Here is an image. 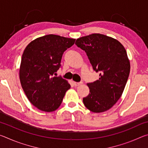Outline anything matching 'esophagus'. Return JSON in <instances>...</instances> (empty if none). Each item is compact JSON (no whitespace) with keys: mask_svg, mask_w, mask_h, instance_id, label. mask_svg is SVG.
<instances>
[{"mask_svg":"<svg viewBox=\"0 0 148 148\" xmlns=\"http://www.w3.org/2000/svg\"><path fill=\"white\" fill-rule=\"evenodd\" d=\"M82 84H83L82 82H74V84L75 86H80V85H82Z\"/></svg>","mask_w":148,"mask_h":148,"instance_id":"1","label":"esophagus"}]
</instances>
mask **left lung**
Instances as JSON below:
<instances>
[{"label":"left lung","instance_id":"obj_1","mask_svg":"<svg viewBox=\"0 0 148 148\" xmlns=\"http://www.w3.org/2000/svg\"><path fill=\"white\" fill-rule=\"evenodd\" d=\"M86 51L99 78L87 84L89 94L83 99L87 109L95 113L107 111L121 97L129 76V59L123 46L112 37L95 33L76 40Z\"/></svg>","mask_w":148,"mask_h":148}]
</instances>
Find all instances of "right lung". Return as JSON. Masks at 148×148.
Returning <instances> with one entry per match:
<instances>
[{
  "label": "right lung",
  "mask_w": 148,
  "mask_h": 148,
  "mask_svg": "<svg viewBox=\"0 0 148 148\" xmlns=\"http://www.w3.org/2000/svg\"><path fill=\"white\" fill-rule=\"evenodd\" d=\"M75 40L48 34L32 40L25 49L19 68L20 82L27 99L40 110H56L71 88L66 79L54 75L61 66L64 51Z\"/></svg>",
  "instance_id": "add662e5"
}]
</instances>
